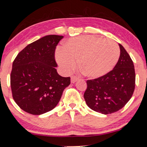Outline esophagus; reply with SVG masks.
I'll use <instances>...</instances> for the list:
<instances>
[{"mask_svg": "<svg viewBox=\"0 0 147 147\" xmlns=\"http://www.w3.org/2000/svg\"><path fill=\"white\" fill-rule=\"evenodd\" d=\"M77 80H78V78L77 77H75V76H72L71 78H70V81H71V83H75Z\"/></svg>", "mask_w": 147, "mask_h": 147, "instance_id": "esophagus-1", "label": "esophagus"}]
</instances>
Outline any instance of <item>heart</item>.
<instances>
[{"instance_id":"obj_1","label":"heart","mask_w":147,"mask_h":147,"mask_svg":"<svg viewBox=\"0 0 147 147\" xmlns=\"http://www.w3.org/2000/svg\"><path fill=\"white\" fill-rule=\"evenodd\" d=\"M120 48L111 40L93 36H82L69 39L64 49H58L56 58L59 66L68 72L79 66L87 77L97 78L106 75L114 68L120 57Z\"/></svg>"}]
</instances>
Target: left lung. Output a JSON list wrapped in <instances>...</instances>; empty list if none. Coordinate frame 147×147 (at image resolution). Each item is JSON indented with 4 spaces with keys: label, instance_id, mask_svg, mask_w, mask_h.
I'll list each match as a JSON object with an SVG mask.
<instances>
[{
    "label": "left lung",
    "instance_id": "left-lung-1",
    "mask_svg": "<svg viewBox=\"0 0 147 147\" xmlns=\"http://www.w3.org/2000/svg\"><path fill=\"white\" fill-rule=\"evenodd\" d=\"M120 58L112 70L102 77L87 81L84 98L88 107L109 114L122 109L132 96L135 70L130 56L120 44Z\"/></svg>",
    "mask_w": 147,
    "mask_h": 147
}]
</instances>
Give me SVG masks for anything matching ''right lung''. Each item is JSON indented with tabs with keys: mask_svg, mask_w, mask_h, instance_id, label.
<instances>
[{
	"mask_svg": "<svg viewBox=\"0 0 147 147\" xmlns=\"http://www.w3.org/2000/svg\"><path fill=\"white\" fill-rule=\"evenodd\" d=\"M62 36L49 35L27 45L13 63L11 87L13 97L21 109L41 115L55 107L70 77L58 75L54 52Z\"/></svg>",
	"mask_w": 147,
	"mask_h": 147,
	"instance_id": "add662e5",
	"label": "right lung"
}]
</instances>
